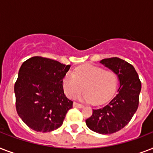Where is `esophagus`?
I'll use <instances>...</instances> for the list:
<instances>
[{
	"instance_id": "1",
	"label": "esophagus",
	"mask_w": 153,
	"mask_h": 153,
	"mask_svg": "<svg viewBox=\"0 0 153 153\" xmlns=\"http://www.w3.org/2000/svg\"><path fill=\"white\" fill-rule=\"evenodd\" d=\"M73 105H74V107H78V108H82V107H83V105L76 102H74V103H73Z\"/></svg>"
}]
</instances>
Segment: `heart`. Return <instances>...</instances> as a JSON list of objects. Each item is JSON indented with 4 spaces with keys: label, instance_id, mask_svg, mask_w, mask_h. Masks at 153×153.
<instances>
[{
    "label": "heart",
    "instance_id": "b5f03b06",
    "mask_svg": "<svg viewBox=\"0 0 153 153\" xmlns=\"http://www.w3.org/2000/svg\"><path fill=\"white\" fill-rule=\"evenodd\" d=\"M116 84L117 76L114 71L91 64L77 67L74 74L69 72L62 79L64 92L68 98H75L84 89L86 92L82 98L96 105L109 99Z\"/></svg>",
    "mask_w": 153,
    "mask_h": 153
}]
</instances>
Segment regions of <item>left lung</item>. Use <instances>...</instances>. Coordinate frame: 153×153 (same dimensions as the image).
<instances>
[{"label": "left lung", "mask_w": 153, "mask_h": 153, "mask_svg": "<svg viewBox=\"0 0 153 153\" xmlns=\"http://www.w3.org/2000/svg\"><path fill=\"white\" fill-rule=\"evenodd\" d=\"M101 63L117 74L120 86L117 94L108 104L93 109L86 123L94 132L111 134L123 128L137 111L141 82L133 65L125 60L113 57L102 59Z\"/></svg>", "instance_id": "1"}]
</instances>
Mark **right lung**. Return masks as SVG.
<instances>
[{"mask_svg":"<svg viewBox=\"0 0 153 153\" xmlns=\"http://www.w3.org/2000/svg\"><path fill=\"white\" fill-rule=\"evenodd\" d=\"M70 67L41 56L30 58L21 65L14 86L16 109L33 130L48 133L57 129L73 106L62 86Z\"/></svg>","mask_w":153,"mask_h":153,"instance_id":"add662e5","label":"right lung"}]
</instances>
